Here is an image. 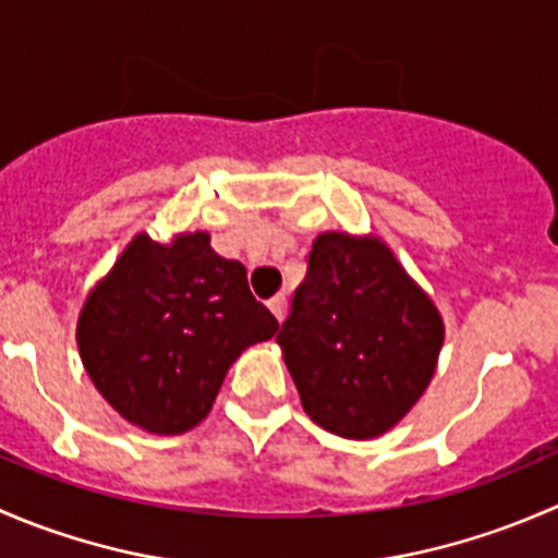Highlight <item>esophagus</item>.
<instances>
[{
    "label": "esophagus",
    "mask_w": 558,
    "mask_h": 558,
    "mask_svg": "<svg viewBox=\"0 0 558 558\" xmlns=\"http://www.w3.org/2000/svg\"><path fill=\"white\" fill-rule=\"evenodd\" d=\"M267 305H269V311H272L275 318L278 320L286 318V294H275Z\"/></svg>",
    "instance_id": "34e87169"
}]
</instances>
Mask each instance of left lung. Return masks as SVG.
I'll use <instances>...</instances> for the list:
<instances>
[{"mask_svg":"<svg viewBox=\"0 0 558 558\" xmlns=\"http://www.w3.org/2000/svg\"><path fill=\"white\" fill-rule=\"evenodd\" d=\"M442 326L435 302L378 238L324 232L307 256L278 345L318 426L348 440L391 429L435 375Z\"/></svg>","mask_w":558,"mask_h":558,"instance_id":"obj_1","label":"left lung"}]
</instances>
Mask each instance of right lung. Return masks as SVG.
I'll return each mask as SVG.
<instances>
[{"label": "right lung", "mask_w": 558, "mask_h": 558, "mask_svg": "<svg viewBox=\"0 0 558 558\" xmlns=\"http://www.w3.org/2000/svg\"><path fill=\"white\" fill-rule=\"evenodd\" d=\"M278 331L247 289L245 267L210 234L170 245L137 234L77 318L83 367L112 410L154 435L194 429L234 359Z\"/></svg>", "instance_id": "obj_1"}]
</instances>
